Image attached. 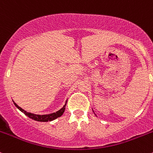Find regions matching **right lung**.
I'll use <instances>...</instances> for the list:
<instances>
[{
	"label": "right lung",
	"instance_id": "add662e5",
	"mask_svg": "<svg viewBox=\"0 0 153 153\" xmlns=\"http://www.w3.org/2000/svg\"><path fill=\"white\" fill-rule=\"evenodd\" d=\"M14 104H15V105L16 107H18V109H19L20 110L23 112V113H24L26 115H27L29 118H32V119L35 120V121L47 122V121H53V120L56 119V118H58V117L61 116V115H63V113L64 112V110H65V107H66V104H67V103L65 104V105L63 106V108H61V109H60V110H58V112H54V113H52V114H49V115H35V114L27 112V111H25L24 109H23L22 108H21L20 106H18L15 102H14Z\"/></svg>",
	"mask_w": 153,
	"mask_h": 153
}]
</instances>
